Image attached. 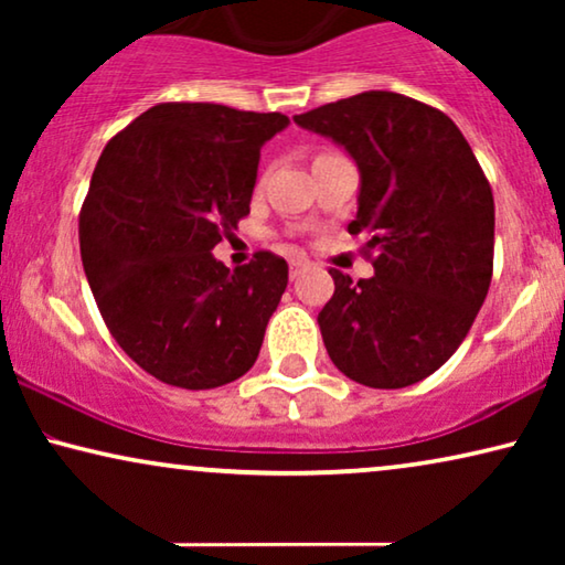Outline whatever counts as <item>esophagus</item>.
Here are the masks:
<instances>
[{
	"label": "esophagus",
	"instance_id": "1",
	"mask_svg": "<svg viewBox=\"0 0 565 565\" xmlns=\"http://www.w3.org/2000/svg\"><path fill=\"white\" fill-rule=\"evenodd\" d=\"M306 269H308L306 259H290V280H298V277L303 275Z\"/></svg>",
	"mask_w": 565,
	"mask_h": 565
}]
</instances>
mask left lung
Instances as JSON below:
<instances>
[{
  "label": "left lung",
  "instance_id": "left-lung-1",
  "mask_svg": "<svg viewBox=\"0 0 565 565\" xmlns=\"http://www.w3.org/2000/svg\"><path fill=\"white\" fill-rule=\"evenodd\" d=\"M360 167L350 234L375 275L329 269L319 327L334 365L370 388H406L452 358L493 275V195L473 149L437 107L362 92L292 118Z\"/></svg>",
  "mask_w": 565,
  "mask_h": 565
}]
</instances>
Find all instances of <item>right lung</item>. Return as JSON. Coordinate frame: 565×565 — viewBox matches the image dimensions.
Here are the masks:
<instances>
[{
  "label": "right lung",
  "instance_id": "1",
  "mask_svg": "<svg viewBox=\"0 0 565 565\" xmlns=\"http://www.w3.org/2000/svg\"><path fill=\"white\" fill-rule=\"evenodd\" d=\"M282 113L161 103L107 141L79 213L82 265L120 350L167 385L207 391L257 360L288 262L213 257L249 215L262 143Z\"/></svg>",
  "mask_w": 565,
  "mask_h": 565
}]
</instances>
